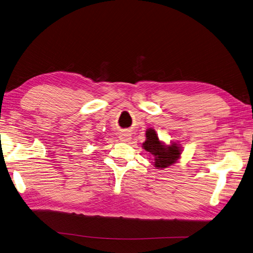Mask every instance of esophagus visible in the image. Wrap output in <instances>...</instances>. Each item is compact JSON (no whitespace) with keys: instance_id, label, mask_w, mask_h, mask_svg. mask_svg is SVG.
I'll return each instance as SVG.
<instances>
[{"instance_id":"obj_1","label":"esophagus","mask_w":253,"mask_h":253,"mask_svg":"<svg viewBox=\"0 0 253 253\" xmlns=\"http://www.w3.org/2000/svg\"><path fill=\"white\" fill-rule=\"evenodd\" d=\"M129 139H130V135H129V133H127V131H123V133H120V135H119V140L120 141L126 142Z\"/></svg>"}]
</instances>
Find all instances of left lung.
<instances>
[{"label": "left lung", "instance_id": "1", "mask_svg": "<svg viewBox=\"0 0 253 253\" xmlns=\"http://www.w3.org/2000/svg\"><path fill=\"white\" fill-rule=\"evenodd\" d=\"M142 147L154 156L155 168H168L175 164L181 154V147L178 144L172 143L171 145H165L162 143L153 128H147L146 140L142 144Z\"/></svg>", "mask_w": 253, "mask_h": 253}]
</instances>
